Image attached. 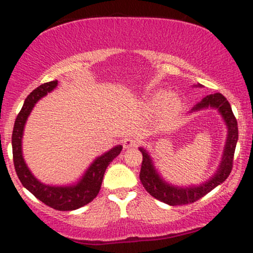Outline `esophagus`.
<instances>
[{"label":"esophagus","instance_id":"1","mask_svg":"<svg viewBox=\"0 0 253 253\" xmlns=\"http://www.w3.org/2000/svg\"><path fill=\"white\" fill-rule=\"evenodd\" d=\"M139 141L136 140L135 138H132V136H127V138L124 139V149H130V147L138 146Z\"/></svg>","mask_w":253,"mask_h":253}]
</instances>
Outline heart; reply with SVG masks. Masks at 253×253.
Here are the masks:
<instances>
[{
	"label": "heart",
	"instance_id": "obj_1",
	"mask_svg": "<svg viewBox=\"0 0 253 253\" xmlns=\"http://www.w3.org/2000/svg\"><path fill=\"white\" fill-rule=\"evenodd\" d=\"M151 107L156 110L164 107L165 115L168 118H173L181 112L182 102L176 95L169 96V94H167V92H158L151 100Z\"/></svg>",
	"mask_w": 253,
	"mask_h": 253
}]
</instances>
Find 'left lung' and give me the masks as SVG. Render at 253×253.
I'll return each mask as SVG.
<instances>
[{
	"instance_id": "left-lung-1",
	"label": "left lung",
	"mask_w": 253,
	"mask_h": 253,
	"mask_svg": "<svg viewBox=\"0 0 253 253\" xmlns=\"http://www.w3.org/2000/svg\"><path fill=\"white\" fill-rule=\"evenodd\" d=\"M201 86V84H199ZM207 107H213L217 108L221 113L223 120L227 124L228 127V136L226 141V147L223 151V157L220 168L217 169L216 173L213 178L205 184H201L200 187H191V188H176L172 185L165 183L158 173L156 172L153 168L152 162L146 151L140 149L141 155H143V163H141L140 169V181L143 183L144 188L147 193L159 201L167 203L170 206H182L188 205V203L196 202L201 197L207 195L211 190L217 187L220 183H222L231 173L232 168H233V158L234 151H236L237 140H238V124L237 119L232 112L231 104L227 101V98L223 96L220 92L211 94L206 96L200 103H197L194 107L193 110H199Z\"/></svg>"
}]
</instances>
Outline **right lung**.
I'll return each mask as SVG.
<instances>
[{
	"mask_svg": "<svg viewBox=\"0 0 253 253\" xmlns=\"http://www.w3.org/2000/svg\"><path fill=\"white\" fill-rule=\"evenodd\" d=\"M57 81L43 83L26 97L24 106L17 114L15 124H14L13 134H11V146H13V161L15 167L16 175L19 177L20 182L27 190H30L38 200L45 203L48 207L57 211H75L77 208L83 207L91 202L97 196L98 191L101 189L104 171L110 162L120 155L123 146H117L113 150L104 153L103 156L98 157L94 162L83 178L72 187H50L40 183L31 173L22 158L21 152V139L24 133V127L30 115L31 110L33 109L34 104L45 96L47 92L57 86Z\"/></svg>",
	"mask_w": 253,
	"mask_h": 253,
	"instance_id": "add662e5",
	"label": "right lung"
}]
</instances>
